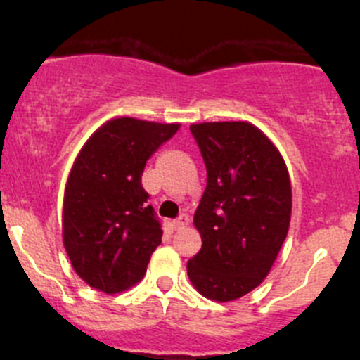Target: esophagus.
I'll return each mask as SVG.
<instances>
[{"label": "esophagus", "mask_w": 360, "mask_h": 360, "mask_svg": "<svg viewBox=\"0 0 360 360\" xmlns=\"http://www.w3.org/2000/svg\"><path fill=\"white\" fill-rule=\"evenodd\" d=\"M188 223H190V217L186 216V214H181L179 217H177V219H174V228H176V230H183L184 226H188Z\"/></svg>", "instance_id": "1"}]
</instances>
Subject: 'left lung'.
<instances>
[{"label":"left lung","instance_id":"1","mask_svg":"<svg viewBox=\"0 0 360 360\" xmlns=\"http://www.w3.org/2000/svg\"><path fill=\"white\" fill-rule=\"evenodd\" d=\"M190 130L207 186L193 217L202 249L188 261V277L202 296L224 303L256 289L274 266L291 223V179L252 123H193Z\"/></svg>","mask_w":360,"mask_h":360}]
</instances>
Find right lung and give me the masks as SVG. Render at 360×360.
Listing matches in <instances>:
<instances>
[{
    "label": "right lung",
    "instance_id": "1",
    "mask_svg": "<svg viewBox=\"0 0 360 360\" xmlns=\"http://www.w3.org/2000/svg\"><path fill=\"white\" fill-rule=\"evenodd\" d=\"M179 127L112 118L79 150L64 191L63 240L72 268L90 288L122 292L146 274L163 231L141 176L148 158Z\"/></svg>",
    "mask_w": 360,
    "mask_h": 360
}]
</instances>
